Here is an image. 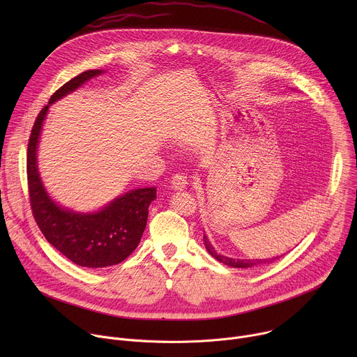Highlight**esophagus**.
I'll list each match as a JSON object with an SVG mask.
<instances>
[{"mask_svg": "<svg viewBox=\"0 0 357 357\" xmlns=\"http://www.w3.org/2000/svg\"><path fill=\"white\" fill-rule=\"evenodd\" d=\"M171 183H172V188L175 190H181V189H183L188 185V178H186L185 174H175L172 176Z\"/></svg>", "mask_w": 357, "mask_h": 357, "instance_id": "obj_1", "label": "esophagus"}]
</instances>
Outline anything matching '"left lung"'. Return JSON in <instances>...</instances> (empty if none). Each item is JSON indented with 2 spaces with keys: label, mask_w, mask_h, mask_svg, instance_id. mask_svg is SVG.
<instances>
[{
  "label": "left lung",
  "mask_w": 357,
  "mask_h": 357,
  "mask_svg": "<svg viewBox=\"0 0 357 357\" xmlns=\"http://www.w3.org/2000/svg\"><path fill=\"white\" fill-rule=\"evenodd\" d=\"M203 241H205V245H206V250L208 252L211 254L212 257H215L218 261L226 264V266H230V267H234V268H248V267H254V266H259V264H271L274 260H277L278 257H274V259H264V260H234V259H230V257H225V256H220V254L216 252V250L212 247L211 241L208 240L206 236H203Z\"/></svg>",
  "instance_id": "8db88e82"
}]
</instances>
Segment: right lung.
Returning a JSON list of instances; mask_svg holds the SVG:
<instances>
[{"mask_svg": "<svg viewBox=\"0 0 357 357\" xmlns=\"http://www.w3.org/2000/svg\"><path fill=\"white\" fill-rule=\"evenodd\" d=\"M100 73L98 69L86 70L52 94L33 123L26 154L29 202L38 227L65 257L89 268L110 267L130 256L145 230L149 203L157 197V188L135 189L114 199L100 212L83 215L56 205L40 182L36 146L49 106Z\"/></svg>", "mask_w": 357, "mask_h": 357, "instance_id": "right-lung-1", "label": "right lung"}]
</instances>
